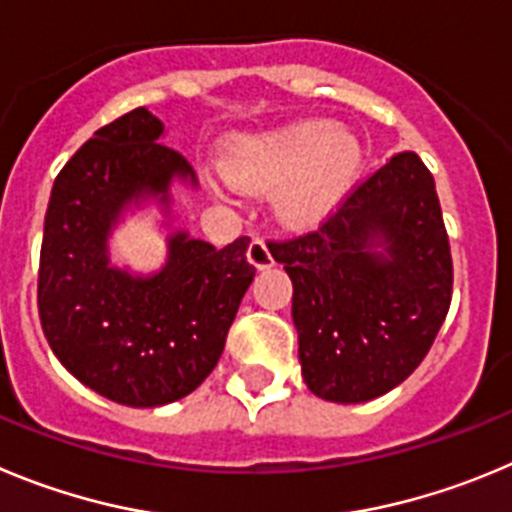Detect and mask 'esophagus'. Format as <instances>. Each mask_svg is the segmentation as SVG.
Wrapping results in <instances>:
<instances>
[{
  "label": "esophagus",
  "instance_id": "obj_1",
  "mask_svg": "<svg viewBox=\"0 0 512 512\" xmlns=\"http://www.w3.org/2000/svg\"><path fill=\"white\" fill-rule=\"evenodd\" d=\"M247 260H250L255 267H260V270L275 265L273 252H270V247H267V242L262 237H255L250 242V247H247Z\"/></svg>",
  "mask_w": 512,
  "mask_h": 512
}]
</instances>
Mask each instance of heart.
<instances>
[{"label":"heart","mask_w":512,"mask_h":512,"mask_svg":"<svg viewBox=\"0 0 512 512\" xmlns=\"http://www.w3.org/2000/svg\"><path fill=\"white\" fill-rule=\"evenodd\" d=\"M362 165V145L329 122H303L229 147L224 170L237 186L273 188L275 211L288 224H311L347 196Z\"/></svg>","instance_id":"1"}]
</instances>
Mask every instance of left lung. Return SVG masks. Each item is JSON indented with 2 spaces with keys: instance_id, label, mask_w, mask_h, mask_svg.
<instances>
[{
  "instance_id": "8db88e82",
  "label": "left lung",
  "mask_w": 512,
  "mask_h": 512,
  "mask_svg": "<svg viewBox=\"0 0 512 512\" xmlns=\"http://www.w3.org/2000/svg\"><path fill=\"white\" fill-rule=\"evenodd\" d=\"M267 247L293 280L298 359L313 395L365 403L421 365L449 313L454 265L434 176L416 153L354 183L319 227Z\"/></svg>"
}]
</instances>
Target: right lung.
Listing matches in <instances>:
<instances>
[{"label": "right lung", "mask_w": 512, "mask_h": 512, "mask_svg": "<svg viewBox=\"0 0 512 512\" xmlns=\"http://www.w3.org/2000/svg\"><path fill=\"white\" fill-rule=\"evenodd\" d=\"M163 124L137 107L94 132L63 165L45 211L38 313L53 354L104 398L153 408L211 375L255 278L250 237L216 250L176 234L168 265L132 278L107 265V234L142 193L168 201L173 176L191 178Z\"/></svg>", "instance_id": "obj_1"}]
</instances>
